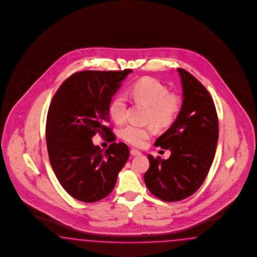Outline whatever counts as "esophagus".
Returning a JSON list of instances; mask_svg holds the SVG:
<instances>
[{
    "mask_svg": "<svg viewBox=\"0 0 257 257\" xmlns=\"http://www.w3.org/2000/svg\"><path fill=\"white\" fill-rule=\"evenodd\" d=\"M130 154L132 155V156H141L142 152H140V151L137 150V149H131Z\"/></svg>",
    "mask_w": 257,
    "mask_h": 257,
    "instance_id": "34e87169",
    "label": "esophagus"
}]
</instances>
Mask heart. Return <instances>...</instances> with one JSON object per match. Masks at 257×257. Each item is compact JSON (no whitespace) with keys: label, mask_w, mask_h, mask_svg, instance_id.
<instances>
[{"label":"heart","mask_w":257,"mask_h":257,"mask_svg":"<svg viewBox=\"0 0 257 257\" xmlns=\"http://www.w3.org/2000/svg\"><path fill=\"white\" fill-rule=\"evenodd\" d=\"M130 95L135 101L148 106L146 121L158 129H166L174 123L182 109V98L179 94L169 92L165 84L158 79L145 77L130 87ZM127 101L121 94H117L109 105V114L114 122L123 123L126 119ZM151 126H138L128 124L119 135L128 144L137 147L144 146L151 138Z\"/></svg>","instance_id":"heart-1"}]
</instances>
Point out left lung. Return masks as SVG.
I'll list each match as a JSON object with an SVG mask.
<instances>
[{"label":"left lung","instance_id":"obj_1","mask_svg":"<svg viewBox=\"0 0 257 257\" xmlns=\"http://www.w3.org/2000/svg\"><path fill=\"white\" fill-rule=\"evenodd\" d=\"M181 75L184 100L172 126L155 143L169 149V159L148 155L150 166L144 174L149 191L165 202H178L203 185L215 156L219 124L215 105L205 86L191 73Z\"/></svg>","mask_w":257,"mask_h":257}]
</instances>
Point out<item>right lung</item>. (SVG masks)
Segmentation results:
<instances>
[{
    "mask_svg": "<svg viewBox=\"0 0 257 257\" xmlns=\"http://www.w3.org/2000/svg\"><path fill=\"white\" fill-rule=\"evenodd\" d=\"M131 72H75L52 97L46 123L50 162L62 187L84 203L109 195L129 158V148L123 143H113L103 151L92 144V138L99 133L109 143L115 141L108 125L109 105Z\"/></svg>",
    "mask_w": 257,
    "mask_h": 257,
    "instance_id": "add662e5",
    "label": "right lung"
}]
</instances>
